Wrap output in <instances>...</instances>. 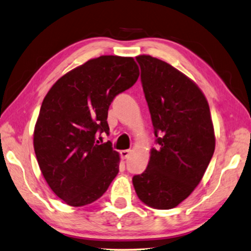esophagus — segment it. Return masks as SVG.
Listing matches in <instances>:
<instances>
[{"label":"esophagus","instance_id":"1","mask_svg":"<svg viewBox=\"0 0 251 251\" xmlns=\"http://www.w3.org/2000/svg\"><path fill=\"white\" fill-rule=\"evenodd\" d=\"M130 154V150H123V151H121V156L122 159H127Z\"/></svg>","mask_w":251,"mask_h":251}]
</instances>
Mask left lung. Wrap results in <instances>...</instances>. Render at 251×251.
Returning <instances> with one entry per match:
<instances>
[{
	"mask_svg": "<svg viewBox=\"0 0 251 251\" xmlns=\"http://www.w3.org/2000/svg\"><path fill=\"white\" fill-rule=\"evenodd\" d=\"M136 61L159 149H151L147 169L134 176L133 186L144 204L170 209L194 192L211 161V111L203 91L173 65L150 55Z\"/></svg>",
	"mask_w": 251,
	"mask_h": 251,
	"instance_id": "left-lung-1",
	"label": "left lung"
}]
</instances>
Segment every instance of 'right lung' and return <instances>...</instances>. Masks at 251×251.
I'll return each instance as SVG.
<instances>
[{"instance_id":"obj_1","label":"right lung","mask_w":251,"mask_h":251,"mask_svg":"<svg viewBox=\"0 0 251 251\" xmlns=\"http://www.w3.org/2000/svg\"><path fill=\"white\" fill-rule=\"evenodd\" d=\"M140 75L133 57L103 55L61 76L47 92L33 130V149L45 180L71 206H84L103 195L118 174L119 153L108 134V109L118 93Z\"/></svg>"}]
</instances>
